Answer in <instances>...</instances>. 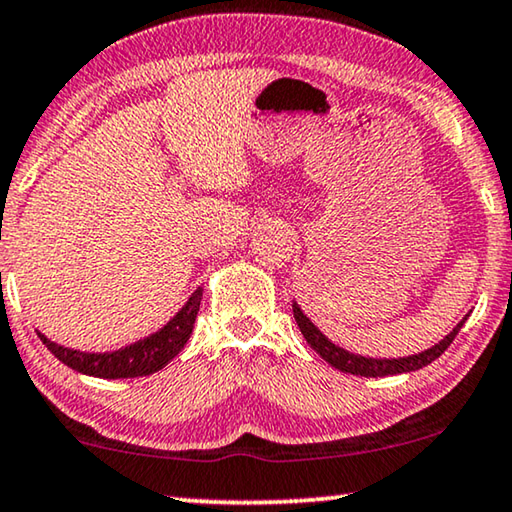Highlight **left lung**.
Here are the masks:
<instances>
[{"mask_svg": "<svg viewBox=\"0 0 512 512\" xmlns=\"http://www.w3.org/2000/svg\"><path fill=\"white\" fill-rule=\"evenodd\" d=\"M292 310H294L296 324H299V329L303 333V338L308 340V345L315 349L326 363L333 365V368H338L340 372H347V375H358V377H388V375H402V372H414V370L425 368V365L437 361V358L446 352L448 345L455 340V335L460 333V329L469 317V315L464 317L462 322L439 342V345L425 349L421 354L404 356V358H365V356L347 352V349H342L338 345H333V342L303 315V310L299 308V303L296 301L292 303Z\"/></svg>", "mask_w": 512, "mask_h": 512, "instance_id": "obj_1", "label": "left lung"}]
</instances>
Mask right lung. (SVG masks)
<instances>
[{
  "instance_id": "obj_1",
  "label": "right lung",
  "mask_w": 512,
  "mask_h": 512,
  "mask_svg": "<svg viewBox=\"0 0 512 512\" xmlns=\"http://www.w3.org/2000/svg\"><path fill=\"white\" fill-rule=\"evenodd\" d=\"M200 301L202 287H197L193 296L186 301V305H183L163 329L151 333L149 338L133 342V345L121 347L117 352H80V349H68L64 345H57V342L45 338L43 333H38V338L43 340V345L48 347L61 363L82 372V375L101 379L147 377L154 375L158 370H163L165 365L186 347L190 333H193Z\"/></svg>"
}]
</instances>
